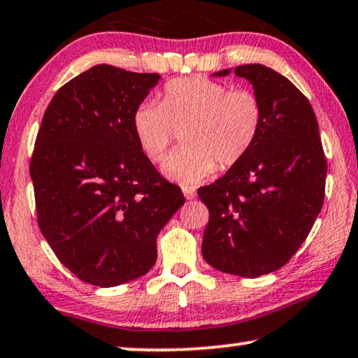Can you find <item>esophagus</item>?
Instances as JSON below:
<instances>
[{
  "label": "esophagus",
  "instance_id": "34e87169",
  "mask_svg": "<svg viewBox=\"0 0 358 358\" xmlns=\"http://www.w3.org/2000/svg\"><path fill=\"white\" fill-rule=\"evenodd\" d=\"M181 189H183V194H185L186 199H194V197H196V189L191 188V186H183Z\"/></svg>",
  "mask_w": 358,
  "mask_h": 358
}]
</instances>
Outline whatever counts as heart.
Segmentation results:
<instances>
[{
	"mask_svg": "<svg viewBox=\"0 0 358 358\" xmlns=\"http://www.w3.org/2000/svg\"><path fill=\"white\" fill-rule=\"evenodd\" d=\"M131 127L143 152L157 162L165 156L175 127H185L186 146L162 164L169 178L196 185L220 167H231L249 152L262 127V106L248 90H230L206 77H183L165 85L162 103L136 106Z\"/></svg>",
	"mask_w": 358,
	"mask_h": 358,
	"instance_id": "b5f03b06",
	"label": "heart"
}]
</instances>
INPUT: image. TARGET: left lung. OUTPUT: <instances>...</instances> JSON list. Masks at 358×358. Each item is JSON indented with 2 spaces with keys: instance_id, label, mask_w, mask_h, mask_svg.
Instances as JSON below:
<instances>
[{
  "instance_id": "obj_1",
  "label": "left lung",
  "mask_w": 358,
  "mask_h": 358,
  "mask_svg": "<svg viewBox=\"0 0 358 358\" xmlns=\"http://www.w3.org/2000/svg\"><path fill=\"white\" fill-rule=\"evenodd\" d=\"M233 72L252 85L262 127L241 161L197 191L209 209L202 255L223 273L257 278L281 268L310 233L324 199L327 159L315 112L289 80L262 64Z\"/></svg>"
}]
</instances>
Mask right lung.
<instances>
[{
    "mask_svg": "<svg viewBox=\"0 0 358 358\" xmlns=\"http://www.w3.org/2000/svg\"><path fill=\"white\" fill-rule=\"evenodd\" d=\"M159 80L101 64L57 90L43 115L30 162L38 225L57 259L90 285L146 275L159 233L185 204L131 127Z\"/></svg>",
    "mask_w": 358,
    "mask_h": 358,
    "instance_id": "add662e5",
    "label": "right lung"
}]
</instances>
